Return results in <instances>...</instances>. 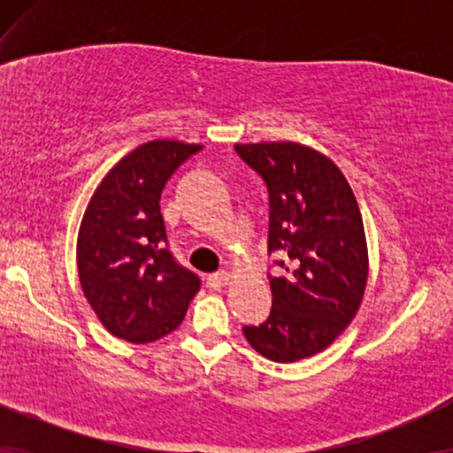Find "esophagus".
Returning a JSON list of instances; mask_svg holds the SVG:
<instances>
[{
  "label": "esophagus",
  "mask_w": 453,
  "mask_h": 453,
  "mask_svg": "<svg viewBox=\"0 0 453 453\" xmlns=\"http://www.w3.org/2000/svg\"><path fill=\"white\" fill-rule=\"evenodd\" d=\"M228 282H231V274H228V272H225V270L208 276V287L210 288H222V287H226Z\"/></svg>",
  "instance_id": "obj_1"
}]
</instances>
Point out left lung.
Instances as JSON below:
<instances>
[{"instance_id":"obj_1","label":"left lung","mask_w":453,"mask_h":453,"mask_svg":"<svg viewBox=\"0 0 453 453\" xmlns=\"http://www.w3.org/2000/svg\"><path fill=\"white\" fill-rule=\"evenodd\" d=\"M268 188L272 311L243 334L259 355L295 363L327 349L357 315L367 287V243L349 181L330 158L296 142L237 144Z\"/></svg>"}]
</instances>
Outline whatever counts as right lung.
<instances>
[{"instance_id":"1","label":"right lung","mask_w":453,"mask_h":453,"mask_svg":"<svg viewBox=\"0 0 453 453\" xmlns=\"http://www.w3.org/2000/svg\"><path fill=\"white\" fill-rule=\"evenodd\" d=\"M200 144L154 140L107 173L78 233V274L86 301L117 338L146 344L181 324L200 276L166 243L160 194Z\"/></svg>"}]
</instances>
